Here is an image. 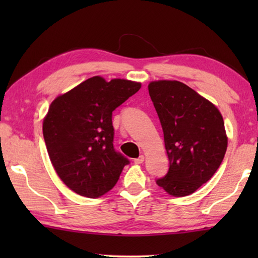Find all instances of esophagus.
Here are the masks:
<instances>
[{
    "label": "esophagus",
    "instance_id": "esophagus-1",
    "mask_svg": "<svg viewBox=\"0 0 258 258\" xmlns=\"http://www.w3.org/2000/svg\"><path fill=\"white\" fill-rule=\"evenodd\" d=\"M143 161H145V156H140V157H138V158H135L134 159V163L135 164H142Z\"/></svg>",
    "mask_w": 258,
    "mask_h": 258
}]
</instances>
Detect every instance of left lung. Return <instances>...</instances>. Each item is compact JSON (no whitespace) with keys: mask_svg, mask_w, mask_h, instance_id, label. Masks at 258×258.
I'll return each instance as SVG.
<instances>
[{"mask_svg":"<svg viewBox=\"0 0 258 258\" xmlns=\"http://www.w3.org/2000/svg\"><path fill=\"white\" fill-rule=\"evenodd\" d=\"M149 94L164 132L169 168L157 184L175 197L194 194L224 158L228 138L221 112L177 81L151 82Z\"/></svg>","mask_w":258,"mask_h":258,"instance_id":"8db88e82","label":"left lung"}]
</instances>
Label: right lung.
I'll return each mask as SVG.
<instances>
[{
  "label": "right lung",
  "mask_w": 258,
  "mask_h": 258,
  "mask_svg": "<svg viewBox=\"0 0 258 258\" xmlns=\"http://www.w3.org/2000/svg\"><path fill=\"white\" fill-rule=\"evenodd\" d=\"M140 83L94 76L53 100L43 121L52 165L69 189L87 198L111 190L130 160L113 148L112 111Z\"/></svg>",
  "instance_id": "add662e5"
}]
</instances>
